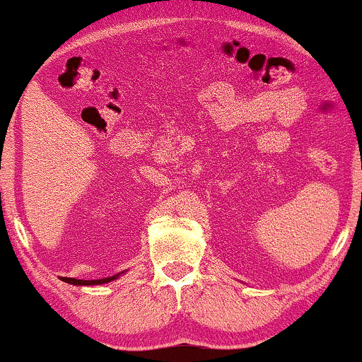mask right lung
Instances as JSON below:
<instances>
[{"instance_id":"1","label":"right lung","mask_w":362,"mask_h":362,"mask_svg":"<svg viewBox=\"0 0 362 362\" xmlns=\"http://www.w3.org/2000/svg\"><path fill=\"white\" fill-rule=\"evenodd\" d=\"M127 271H123L120 274H115V276L112 277H105V279H95V281H83V279H73V277H59L63 282H68L71 284V286H102V284H108L112 281H115L122 276V274H125Z\"/></svg>"}]
</instances>
